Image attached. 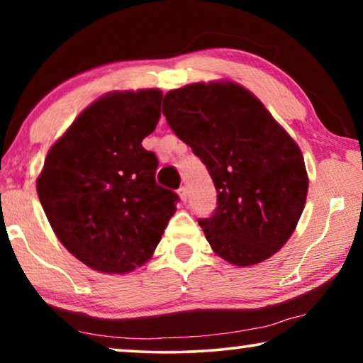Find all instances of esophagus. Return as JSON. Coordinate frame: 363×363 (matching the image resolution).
<instances>
[{
  "mask_svg": "<svg viewBox=\"0 0 363 363\" xmlns=\"http://www.w3.org/2000/svg\"><path fill=\"white\" fill-rule=\"evenodd\" d=\"M177 194H179L182 201H187V187L186 186H181L179 190H177Z\"/></svg>",
  "mask_w": 363,
  "mask_h": 363,
  "instance_id": "obj_1",
  "label": "esophagus"
}]
</instances>
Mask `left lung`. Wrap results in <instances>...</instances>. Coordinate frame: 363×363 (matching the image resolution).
Masks as SVG:
<instances>
[{
    "label": "left lung",
    "instance_id": "obj_1",
    "mask_svg": "<svg viewBox=\"0 0 363 363\" xmlns=\"http://www.w3.org/2000/svg\"><path fill=\"white\" fill-rule=\"evenodd\" d=\"M163 115L216 187L218 208L199 219L214 253L235 266L277 253L296 229L309 187L296 143L259 99L232 82L169 91Z\"/></svg>",
    "mask_w": 363,
    "mask_h": 363
}]
</instances>
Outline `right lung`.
<instances>
[{
    "label": "right lung",
    "instance_id": "1",
    "mask_svg": "<svg viewBox=\"0 0 363 363\" xmlns=\"http://www.w3.org/2000/svg\"><path fill=\"white\" fill-rule=\"evenodd\" d=\"M162 91L110 93L84 108L49 149L36 181L60 243L86 266L131 272L155 251L179 196L155 182Z\"/></svg>",
    "mask_w": 363,
    "mask_h": 363
}]
</instances>
